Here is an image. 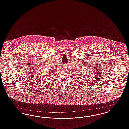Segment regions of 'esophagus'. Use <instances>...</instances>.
I'll list each match as a JSON object with an SVG mask.
<instances>
[{
	"label": "esophagus",
	"mask_w": 129,
	"mask_h": 129,
	"mask_svg": "<svg viewBox=\"0 0 129 129\" xmlns=\"http://www.w3.org/2000/svg\"><path fill=\"white\" fill-rule=\"evenodd\" d=\"M64 67V68H67V65H65V66Z\"/></svg>",
	"instance_id": "esophagus-1"
}]
</instances>
